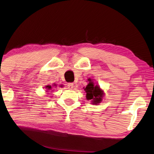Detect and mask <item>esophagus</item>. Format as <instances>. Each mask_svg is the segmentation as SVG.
<instances>
[{"instance_id": "1", "label": "esophagus", "mask_w": 154, "mask_h": 154, "mask_svg": "<svg viewBox=\"0 0 154 154\" xmlns=\"http://www.w3.org/2000/svg\"><path fill=\"white\" fill-rule=\"evenodd\" d=\"M73 87H74V84L72 83V82H69V83L67 84V88L69 89H73Z\"/></svg>"}]
</instances>
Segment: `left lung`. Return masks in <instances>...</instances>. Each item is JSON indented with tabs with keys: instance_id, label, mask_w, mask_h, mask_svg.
I'll return each mask as SVG.
<instances>
[{
	"instance_id": "obj_1",
	"label": "left lung",
	"mask_w": 154,
	"mask_h": 154,
	"mask_svg": "<svg viewBox=\"0 0 154 154\" xmlns=\"http://www.w3.org/2000/svg\"><path fill=\"white\" fill-rule=\"evenodd\" d=\"M88 80L89 81V84L87 85L86 88H85V91L87 93V99L93 100L92 102H94V104L99 103L103 98V91L98 86L94 85L91 79H88Z\"/></svg>"
}]
</instances>
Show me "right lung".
Instances as JSON below:
<instances>
[{
  "label": "right lung",
  "instance_id": "right-lung-1",
  "mask_svg": "<svg viewBox=\"0 0 154 154\" xmlns=\"http://www.w3.org/2000/svg\"><path fill=\"white\" fill-rule=\"evenodd\" d=\"M46 88L47 89V90H49V89H51V87L50 85H47V86H46Z\"/></svg>",
  "mask_w": 154,
  "mask_h": 154
}]
</instances>
